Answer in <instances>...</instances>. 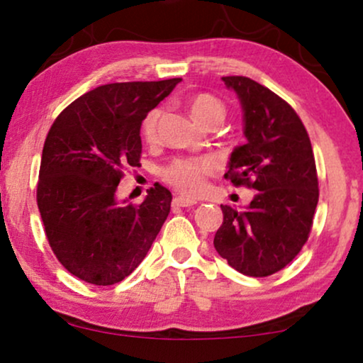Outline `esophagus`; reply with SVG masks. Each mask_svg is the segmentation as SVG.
Instances as JSON below:
<instances>
[{"label":"esophagus","instance_id":"esophagus-1","mask_svg":"<svg viewBox=\"0 0 363 363\" xmlns=\"http://www.w3.org/2000/svg\"><path fill=\"white\" fill-rule=\"evenodd\" d=\"M193 205H196V200H193V198L182 196V195H178V196L173 198V206L188 208V206H193Z\"/></svg>","mask_w":363,"mask_h":363}]
</instances>
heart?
<instances>
[{
  "instance_id": "1",
  "label": "heart",
  "mask_w": 363,
  "mask_h": 363,
  "mask_svg": "<svg viewBox=\"0 0 363 363\" xmlns=\"http://www.w3.org/2000/svg\"><path fill=\"white\" fill-rule=\"evenodd\" d=\"M191 116L196 118L203 125L210 127L213 123H221L225 118V106L220 99L210 94H196L190 101ZM162 117L160 108H155L148 113L142 125L143 138L147 142L157 140L158 121ZM216 170V163L210 157H198V158H177L170 165L163 168L162 177L168 185H172L175 190L186 193V195H196L205 186V178L211 175Z\"/></svg>"
}]
</instances>
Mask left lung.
I'll list each match as a JSON object with an SVG mask.
<instances>
[{
	"label": "left lung",
	"instance_id": "1",
	"mask_svg": "<svg viewBox=\"0 0 363 363\" xmlns=\"http://www.w3.org/2000/svg\"><path fill=\"white\" fill-rule=\"evenodd\" d=\"M242 111L245 145L235 147L226 180L255 188L245 210L221 205L215 250L241 274L271 276L286 267L311 233L317 201L315 160L306 127L289 104L250 77H221Z\"/></svg>",
	"mask_w": 363,
	"mask_h": 363
}]
</instances>
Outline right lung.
<instances>
[{
  "label": "right lung",
  "mask_w": 363,
  "mask_h": 363,
  "mask_svg": "<svg viewBox=\"0 0 363 363\" xmlns=\"http://www.w3.org/2000/svg\"><path fill=\"white\" fill-rule=\"evenodd\" d=\"M182 79L116 82L76 99L54 121L43 148L38 208L54 255L79 279L111 286L143 261L170 213L155 183L140 205L117 196L125 167H138L147 113Z\"/></svg>",
  "instance_id": "obj_1"
}]
</instances>
